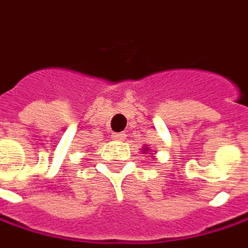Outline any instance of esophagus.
Segmentation results:
<instances>
[{
  "label": "esophagus",
  "mask_w": 248,
  "mask_h": 248,
  "mask_svg": "<svg viewBox=\"0 0 248 248\" xmlns=\"http://www.w3.org/2000/svg\"><path fill=\"white\" fill-rule=\"evenodd\" d=\"M111 138H113V140H115V141H123V140H125V134L124 133L113 134V135H111Z\"/></svg>",
  "instance_id": "obj_1"
}]
</instances>
